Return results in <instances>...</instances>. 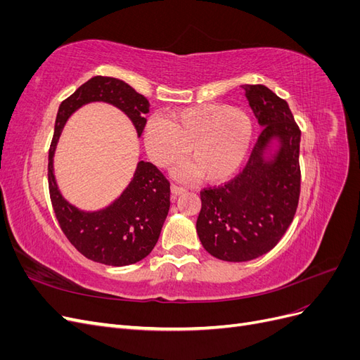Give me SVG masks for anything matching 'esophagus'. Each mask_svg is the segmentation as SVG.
<instances>
[{
    "label": "esophagus",
    "mask_w": 360,
    "mask_h": 360,
    "mask_svg": "<svg viewBox=\"0 0 360 360\" xmlns=\"http://www.w3.org/2000/svg\"><path fill=\"white\" fill-rule=\"evenodd\" d=\"M186 191H188L186 188H184V186H179V184H172V186H171V192H172L174 195H181V193H184Z\"/></svg>",
    "instance_id": "1"
}]
</instances>
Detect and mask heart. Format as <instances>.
<instances>
[{"label":"heart","mask_w":360,"mask_h":360,"mask_svg":"<svg viewBox=\"0 0 360 360\" xmlns=\"http://www.w3.org/2000/svg\"><path fill=\"white\" fill-rule=\"evenodd\" d=\"M146 146L159 167L177 162L188 150V172L219 181L242 165L254 138V123L242 108L207 103L171 112L167 122L146 126Z\"/></svg>","instance_id":"1"}]
</instances>
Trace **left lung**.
<instances>
[{"mask_svg": "<svg viewBox=\"0 0 360 360\" xmlns=\"http://www.w3.org/2000/svg\"><path fill=\"white\" fill-rule=\"evenodd\" d=\"M263 127L243 171L201 191L197 233L210 255L240 263L267 254L288 230L300 195V129L288 103L266 85H243ZM278 141L266 158L271 141Z\"/></svg>", "mask_w": 360, "mask_h": 360, "instance_id": "left-lung-1", "label": "left lung"}]
</instances>
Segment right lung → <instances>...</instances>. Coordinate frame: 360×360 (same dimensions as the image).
<instances>
[{
	"instance_id": "1",
	"label": "right lung",
	"mask_w": 360,
	"mask_h": 360,
	"mask_svg": "<svg viewBox=\"0 0 360 360\" xmlns=\"http://www.w3.org/2000/svg\"><path fill=\"white\" fill-rule=\"evenodd\" d=\"M90 102H106L122 110L138 136L146 127L150 103L129 84L110 76H94L82 84L58 108L48 163L51 202L61 231L84 257L106 266H129L146 258L159 240L169 212V181L153 163L139 160L132 181L105 209L82 212L64 200L53 176V153L69 117Z\"/></svg>"
}]
</instances>
